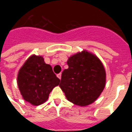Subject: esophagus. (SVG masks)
<instances>
[{"label":"esophagus","mask_w":132,"mask_h":132,"mask_svg":"<svg viewBox=\"0 0 132 132\" xmlns=\"http://www.w3.org/2000/svg\"><path fill=\"white\" fill-rule=\"evenodd\" d=\"M57 77L59 78V79H61V73H59V74H57Z\"/></svg>","instance_id":"1"}]
</instances>
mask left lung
<instances>
[{"instance_id":"1","label":"left lung","mask_w":132,"mask_h":132,"mask_svg":"<svg viewBox=\"0 0 132 132\" xmlns=\"http://www.w3.org/2000/svg\"><path fill=\"white\" fill-rule=\"evenodd\" d=\"M69 68L61 75V89L67 100L85 107L93 103L105 87V67L96 55L86 50L72 55L67 61Z\"/></svg>"}]
</instances>
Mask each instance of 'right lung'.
I'll use <instances>...</instances> for the list:
<instances>
[{"label": "right lung", "mask_w": 132, "mask_h": 132, "mask_svg": "<svg viewBox=\"0 0 132 132\" xmlns=\"http://www.w3.org/2000/svg\"><path fill=\"white\" fill-rule=\"evenodd\" d=\"M59 82L52 66L44 62L42 56L35 54L25 61L19 70L17 78L22 98L35 106L46 102L49 93L59 85Z\"/></svg>", "instance_id": "add662e5"}]
</instances>
